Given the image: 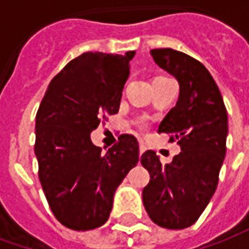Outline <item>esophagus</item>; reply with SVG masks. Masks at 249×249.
Returning a JSON list of instances; mask_svg holds the SVG:
<instances>
[{
  "instance_id": "1",
  "label": "esophagus",
  "mask_w": 249,
  "mask_h": 249,
  "mask_svg": "<svg viewBox=\"0 0 249 249\" xmlns=\"http://www.w3.org/2000/svg\"><path fill=\"white\" fill-rule=\"evenodd\" d=\"M145 152V146H144V144H140V156Z\"/></svg>"
}]
</instances>
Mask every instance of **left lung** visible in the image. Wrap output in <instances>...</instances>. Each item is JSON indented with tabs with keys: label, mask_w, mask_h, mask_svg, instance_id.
<instances>
[{
	"label": "left lung",
	"mask_w": 249,
	"mask_h": 249,
	"mask_svg": "<svg viewBox=\"0 0 249 249\" xmlns=\"http://www.w3.org/2000/svg\"><path fill=\"white\" fill-rule=\"evenodd\" d=\"M151 54L180 85L178 103L159 133L178 140L181 152L165 165L156 152L142 153L141 164L151 175L142 203L155 224L184 230L200 217L216 191L227 151L228 116L219 88L201 62L169 48L152 49Z\"/></svg>",
	"instance_id": "1"
}]
</instances>
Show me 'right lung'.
Segmentation results:
<instances>
[{"mask_svg":"<svg viewBox=\"0 0 249 249\" xmlns=\"http://www.w3.org/2000/svg\"><path fill=\"white\" fill-rule=\"evenodd\" d=\"M136 52H88L49 84L36 114L38 178L56 219L74 231L101 227L109 219L116 189L139 162L135 136L121 135L103 153L90 133L119 112Z\"/></svg>","mask_w":249,"mask_h":249,"instance_id":"right-lung-1","label":"right lung"}]
</instances>
